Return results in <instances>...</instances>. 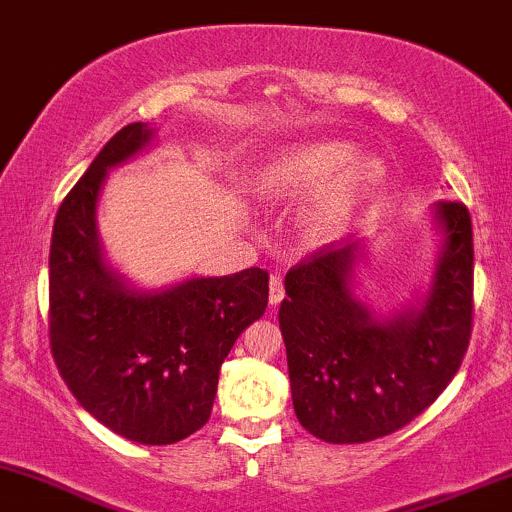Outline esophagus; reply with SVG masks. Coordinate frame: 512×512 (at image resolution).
Returning a JSON list of instances; mask_svg holds the SVG:
<instances>
[{
  "instance_id": "esophagus-1",
  "label": "esophagus",
  "mask_w": 512,
  "mask_h": 512,
  "mask_svg": "<svg viewBox=\"0 0 512 512\" xmlns=\"http://www.w3.org/2000/svg\"><path fill=\"white\" fill-rule=\"evenodd\" d=\"M284 296H286L284 279H281V276H272V279H269V303L279 305L284 301Z\"/></svg>"
}]
</instances>
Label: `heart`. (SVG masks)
I'll use <instances>...</instances> for the list:
<instances>
[{
	"instance_id": "b5f03b06",
	"label": "heart",
	"mask_w": 512,
	"mask_h": 512,
	"mask_svg": "<svg viewBox=\"0 0 512 512\" xmlns=\"http://www.w3.org/2000/svg\"><path fill=\"white\" fill-rule=\"evenodd\" d=\"M383 178V163L373 156H354V146L337 139L305 142L276 154L260 175L264 197L315 195L303 209L301 228L313 243H327L346 231L363 202Z\"/></svg>"
}]
</instances>
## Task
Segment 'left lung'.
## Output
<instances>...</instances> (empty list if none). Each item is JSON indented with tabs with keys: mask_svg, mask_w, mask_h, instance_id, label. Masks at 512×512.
Returning <instances> with one entry per match:
<instances>
[{
	"mask_svg": "<svg viewBox=\"0 0 512 512\" xmlns=\"http://www.w3.org/2000/svg\"><path fill=\"white\" fill-rule=\"evenodd\" d=\"M440 252L424 298L375 315L354 293L363 245H327L286 274L279 327L291 397L325 443H368L407 426L448 387L472 334L474 245L462 202H438Z\"/></svg>",
	"mask_w": 512,
	"mask_h": 512,
	"instance_id": "left-lung-1",
	"label": "left lung"
}]
</instances>
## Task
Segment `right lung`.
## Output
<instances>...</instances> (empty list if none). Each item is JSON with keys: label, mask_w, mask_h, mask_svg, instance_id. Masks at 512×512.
I'll list each match as a JSON object with an SVG mask.
<instances>
[{"label": "right lung", "mask_w": 512, "mask_h": 512, "mask_svg": "<svg viewBox=\"0 0 512 512\" xmlns=\"http://www.w3.org/2000/svg\"><path fill=\"white\" fill-rule=\"evenodd\" d=\"M154 137L146 122L122 127L57 209L50 346L93 419L134 443L170 445L209 421L223 358L267 310L269 274L250 267L146 291L115 272L98 236V197L108 170Z\"/></svg>", "instance_id": "1"}]
</instances>
